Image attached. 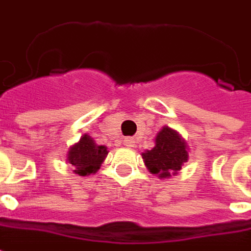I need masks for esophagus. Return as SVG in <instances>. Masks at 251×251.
Listing matches in <instances>:
<instances>
[{
  "mask_svg": "<svg viewBox=\"0 0 251 251\" xmlns=\"http://www.w3.org/2000/svg\"><path fill=\"white\" fill-rule=\"evenodd\" d=\"M135 145V140L132 138H126L124 139V146H127V147H134Z\"/></svg>",
  "mask_w": 251,
  "mask_h": 251,
  "instance_id": "34e87169",
  "label": "esophagus"
}]
</instances>
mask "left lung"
<instances>
[{"label":"left lung","mask_w":251,"mask_h":251,"mask_svg":"<svg viewBox=\"0 0 251 251\" xmlns=\"http://www.w3.org/2000/svg\"><path fill=\"white\" fill-rule=\"evenodd\" d=\"M154 140L155 146L142 152L147 170L159 178H170L178 174L189 159V149L184 138L176 129L165 126Z\"/></svg>","instance_id":"1"}]
</instances>
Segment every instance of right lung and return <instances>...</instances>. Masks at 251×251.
<instances>
[{"label":"right lung","instance_id":"right-lung-1","mask_svg":"<svg viewBox=\"0 0 251 251\" xmlns=\"http://www.w3.org/2000/svg\"><path fill=\"white\" fill-rule=\"evenodd\" d=\"M106 146H99L88 134L81 136L77 143L69 149L66 162L73 166V172L78 176H90L101 168V163L108 155Z\"/></svg>","mask_w":251,"mask_h":251}]
</instances>
